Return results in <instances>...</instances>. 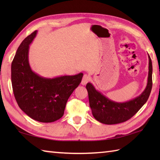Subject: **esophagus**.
<instances>
[{"mask_svg":"<svg viewBox=\"0 0 160 160\" xmlns=\"http://www.w3.org/2000/svg\"><path fill=\"white\" fill-rule=\"evenodd\" d=\"M89 76H87V74H84V76L82 78V82H81V84H82V85H86L87 83L89 82Z\"/></svg>","mask_w":160,"mask_h":160,"instance_id":"esophagus-1","label":"esophagus"}]
</instances>
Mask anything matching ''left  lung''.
I'll return each mask as SVG.
<instances>
[{
  "instance_id": "8db88e82",
  "label": "left lung",
  "mask_w": 160,
  "mask_h": 160,
  "mask_svg": "<svg viewBox=\"0 0 160 160\" xmlns=\"http://www.w3.org/2000/svg\"><path fill=\"white\" fill-rule=\"evenodd\" d=\"M148 75L147 84L140 96L124 102H116L108 99L96 89L92 84H87L89 105L94 118L105 124H115L132 118L147 102L152 89V61L148 55Z\"/></svg>"
}]
</instances>
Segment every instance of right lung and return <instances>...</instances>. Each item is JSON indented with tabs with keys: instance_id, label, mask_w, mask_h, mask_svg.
Returning a JSON list of instances; mask_svg holds the SVG:
<instances>
[{
	"instance_id": "1",
	"label": "right lung",
	"mask_w": 160,
	"mask_h": 160,
	"mask_svg": "<svg viewBox=\"0 0 160 160\" xmlns=\"http://www.w3.org/2000/svg\"><path fill=\"white\" fill-rule=\"evenodd\" d=\"M37 32L24 39L16 51L11 67L12 88L24 113L36 121L53 122L63 116L67 102L82 81L83 73L50 78L33 71L29 49Z\"/></svg>"
}]
</instances>
